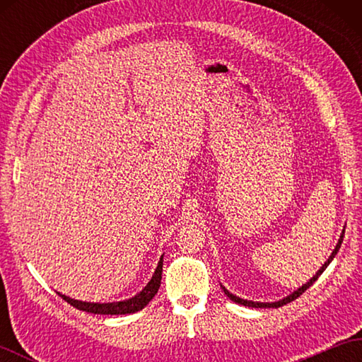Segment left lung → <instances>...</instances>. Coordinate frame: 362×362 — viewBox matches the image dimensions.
<instances>
[{
	"mask_svg": "<svg viewBox=\"0 0 362 362\" xmlns=\"http://www.w3.org/2000/svg\"><path fill=\"white\" fill-rule=\"evenodd\" d=\"M344 233H345V226H344V228H342V233H341V236H339V240H337L336 247H334V249H333V252H332V255H329V257H328V259L325 261V263L320 266L319 271H317L316 274H314L308 281L303 283L302 286L297 288L294 292H291V294H288L286 297H283V298H280V300H275V302H253V300L241 298V297H238V296L232 294V292H230L226 286H222V284H221V288L224 289V294H226L230 300H233V302H235V303H238V305L250 306V308H280V306H283V305H286V303L292 302V300H296L298 296H302L303 292H305L306 289H308L310 286H313V283L319 279V275L325 271V269L328 267V264L332 263L333 258L337 255V252H339V249H341V244H342V240H344Z\"/></svg>",
	"mask_w": 362,
	"mask_h": 362,
	"instance_id": "left-lung-1",
	"label": "left lung"
}]
</instances>
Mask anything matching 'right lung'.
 <instances>
[{
    "label": "right lung",
    "mask_w": 362,
    "mask_h": 362,
    "mask_svg": "<svg viewBox=\"0 0 362 362\" xmlns=\"http://www.w3.org/2000/svg\"><path fill=\"white\" fill-rule=\"evenodd\" d=\"M165 255V253H163ZM163 255L160 257L158 264L153 271L151 280L148 281V284L138 292V294L124 298V300H118V302H83V300H76L68 297L62 292H57V294L62 297L65 302H68L70 305H73L74 308H78L81 311H87L91 314H132L143 310L146 305H148L151 300L153 298V296L158 292L160 283H161V272H163Z\"/></svg>",
    "instance_id": "right-lung-1"
}]
</instances>
